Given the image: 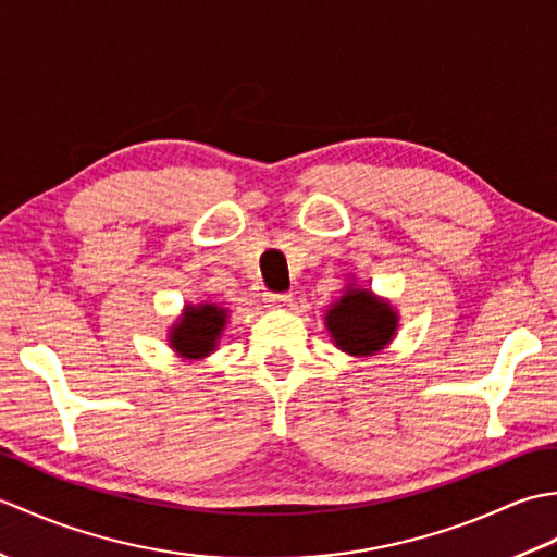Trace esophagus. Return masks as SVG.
I'll return each mask as SVG.
<instances>
[{
  "label": "esophagus",
  "mask_w": 557,
  "mask_h": 557,
  "mask_svg": "<svg viewBox=\"0 0 557 557\" xmlns=\"http://www.w3.org/2000/svg\"><path fill=\"white\" fill-rule=\"evenodd\" d=\"M265 301H268V306H287L292 301V294L289 292H268Z\"/></svg>",
  "instance_id": "obj_1"
}]
</instances>
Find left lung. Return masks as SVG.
Returning <instances> with one entry per match:
<instances>
[{
    "label": "left lung",
    "instance_id": "left-lung-1",
    "mask_svg": "<svg viewBox=\"0 0 557 557\" xmlns=\"http://www.w3.org/2000/svg\"><path fill=\"white\" fill-rule=\"evenodd\" d=\"M325 321L339 349L366 357L393 339L397 315L389 304L371 297V292L351 289L327 311Z\"/></svg>",
    "mask_w": 557,
    "mask_h": 557
}]
</instances>
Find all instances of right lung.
<instances>
[{
	"mask_svg": "<svg viewBox=\"0 0 557 557\" xmlns=\"http://www.w3.org/2000/svg\"><path fill=\"white\" fill-rule=\"evenodd\" d=\"M224 318H227V311L220 306L203 304L198 309L188 306L182 323L172 330V347L188 359L206 357L215 347L224 327Z\"/></svg>",
	"mask_w": 557,
	"mask_h": 557,
	"instance_id": "add662e5",
	"label": "right lung"
}]
</instances>
